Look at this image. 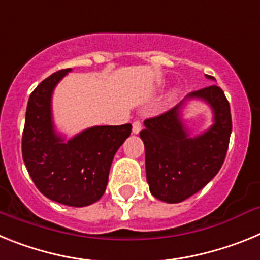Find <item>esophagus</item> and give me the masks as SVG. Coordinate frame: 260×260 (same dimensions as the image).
I'll list each match as a JSON object with an SVG mask.
<instances>
[{"instance_id": "34e87169", "label": "esophagus", "mask_w": 260, "mask_h": 260, "mask_svg": "<svg viewBox=\"0 0 260 260\" xmlns=\"http://www.w3.org/2000/svg\"><path fill=\"white\" fill-rule=\"evenodd\" d=\"M141 130H142L141 121H134V122H133V134H139Z\"/></svg>"}]
</instances>
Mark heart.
Masks as SVG:
<instances>
[{"label":"heart","mask_w":260,"mask_h":260,"mask_svg":"<svg viewBox=\"0 0 260 260\" xmlns=\"http://www.w3.org/2000/svg\"><path fill=\"white\" fill-rule=\"evenodd\" d=\"M176 93H177V92H176V91H173V92H172V95H171V96H172V98H174V96H176Z\"/></svg>","instance_id":"1"}]
</instances>
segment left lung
I'll list each match as a JSON object with an SVG mask.
<instances>
[{
  "label": "left lung",
  "mask_w": 260,
  "mask_h": 260,
  "mask_svg": "<svg viewBox=\"0 0 260 260\" xmlns=\"http://www.w3.org/2000/svg\"><path fill=\"white\" fill-rule=\"evenodd\" d=\"M208 79L215 80L211 75ZM189 100H202L213 110V125L191 137L182 118ZM232 133L229 103L222 89L210 86L189 93L165 113L144 121L141 138L146 150V176L151 194L167 203H180L203 189L220 171Z\"/></svg>",
  "instance_id": "left-lung-1"
}]
</instances>
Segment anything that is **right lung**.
Returning a JSON list of instances; mask_svg holds the SVG:
<instances>
[{"label": "right lung", "instance_id": "right-lung-1", "mask_svg": "<svg viewBox=\"0 0 260 260\" xmlns=\"http://www.w3.org/2000/svg\"><path fill=\"white\" fill-rule=\"evenodd\" d=\"M71 69L44 79L28 99L22 155L39 191L50 201L86 207L105 192L117 150L130 137L132 125L92 126L66 141L53 122L52 96Z\"/></svg>", "mask_w": 260, "mask_h": 260}]
</instances>
